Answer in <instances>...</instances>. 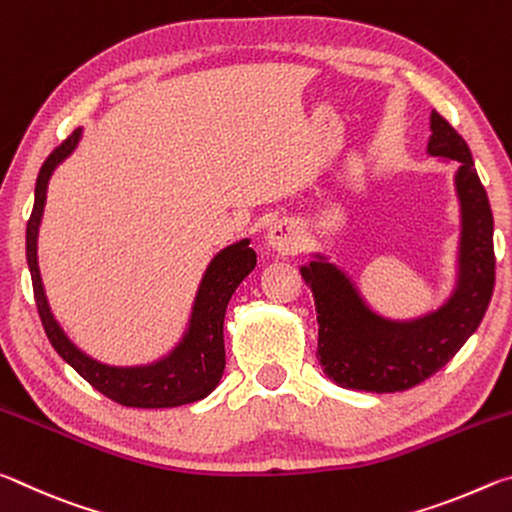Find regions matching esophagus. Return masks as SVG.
<instances>
[{"label": "esophagus", "instance_id": "esophagus-1", "mask_svg": "<svg viewBox=\"0 0 512 512\" xmlns=\"http://www.w3.org/2000/svg\"><path fill=\"white\" fill-rule=\"evenodd\" d=\"M300 225L293 219H280L271 225L266 235V244L280 255H291L300 248Z\"/></svg>", "mask_w": 512, "mask_h": 512}]
</instances>
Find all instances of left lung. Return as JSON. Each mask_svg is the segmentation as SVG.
I'll use <instances>...</instances> for the list:
<instances>
[{"label": "left lung", "mask_w": 512, "mask_h": 512, "mask_svg": "<svg viewBox=\"0 0 512 512\" xmlns=\"http://www.w3.org/2000/svg\"><path fill=\"white\" fill-rule=\"evenodd\" d=\"M427 155L456 162L454 189L461 207L456 282L443 305L415 318H388L372 309L343 268L314 253L300 273L314 293L318 361L341 388L397 393L440 370L476 332L495 289V246L488 194L476 173L470 146L431 112Z\"/></svg>", "instance_id": "8db88e82"}]
</instances>
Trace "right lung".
I'll return each instance as SVG.
<instances>
[{"mask_svg": "<svg viewBox=\"0 0 512 512\" xmlns=\"http://www.w3.org/2000/svg\"><path fill=\"white\" fill-rule=\"evenodd\" d=\"M81 135L83 128H76L63 144L51 151L45 164H42L36 180V203H33L31 219L27 223V264L31 271L33 293H36V307L47 339L60 357L79 372L88 384L121 406L167 409V406H183L203 400L219 386L225 370V309H228L232 293L257 264L255 250L248 246L250 239H241L237 244L225 246L212 257L201 284H198L187 329L162 359L146 363V366H108V363L92 359L90 354H85L69 341V336L51 314L38 266V232L42 214H45L49 180L54 176L58 164L67 160L79 146Z\"/></svg>", "mask_w": 512, "mask_h": 512, "instance_id": "right-lung-1", "label": "right lung"}]
</instances>
